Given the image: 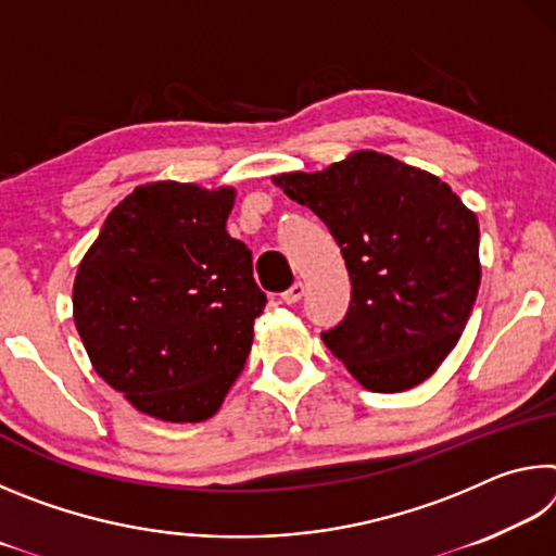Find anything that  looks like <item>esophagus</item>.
Masks as SVG:
<instances>
[{
	"label": "esophagus",
	"instance_id": "esophagus-1",
	"mask_svg": "<svg viewBox=\"0 0 556 556\" xmlns=\"http://www.w3.org/2000/svg\"><path fill=\"white\" fill-rule=\"evenodd\" d=\"M304 281H294L287 291H281V301H285V304H296V301L304 296Z\"/></svg>",
	"mask_w": 556,
	"mask_h": 556
}]
</instances>
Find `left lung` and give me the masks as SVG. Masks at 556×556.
I'll return each instance as SVG.
<instances>
[{
	"label": "left lung",
	"mask_w": 556,
	"mask_h": 556,
	"mask_svg": "<svg viewBox=\"0 0 556 556\" xmlns=\"http://www.w3.org/2000/svg\"><path fill=\"white\" fill-rule=\"evenodd\" d=\"M275 184L326 223L351 275V306L321 333L328 351L372 392L427 380L476 304V215L437 176L378 152Z\"/></svg>",
	"instance_id": "obj_1"
}]
</instances>
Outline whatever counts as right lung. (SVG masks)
<instances>
[{"label": "right lung", "mask_w": 556, "mask_h": 556, "mask_svg": "<svg viewBox=\"0 0 556 556\" xmlns=\"http://www.w3.org/2000/svg\"><path fill=\"white\" fill-rule=\"evenodd\" d=\"M235 191L139 186L83 257L73 316L92 368L139 412L213 417L238 380L267 294L225 230Z\"/></svg>", "instance_id": "1"}]
</instances>
